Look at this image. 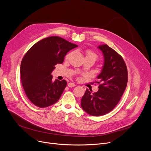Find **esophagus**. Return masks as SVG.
Here are the masks:
<instances>
[{
  "label": "esophagus",
  "instance_id": "34e87169",
  "mask_svg": "<svg viewBox=\"0 0 151 151\" xmlns=\"http://www.w3.org/2000/svg\"><path fill=\"white\" fill-rule=\"evenodd\" d=\"M68 86L69 87V88H73V87H75L76 86V84L73 83H69L68 84Z\"/></svg>",
  "mask_w": 151,
  "mask_h": 151
}]
</instances>
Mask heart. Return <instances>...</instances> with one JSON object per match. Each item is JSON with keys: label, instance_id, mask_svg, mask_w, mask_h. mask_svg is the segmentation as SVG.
<instances>
[{"label": "heart", "instance_id": "heart-1", "mask_svg": "<svg viewBox=\"0 0 151 151\" xmlns=\"http://www.w3.org/2000/svg\"><path fill=\"white\" fill-rule=\"evenodd\" d=\"M87 56H91V57H92L93 58H94L95 59V60H96V59H97V55L95 54V53H93V52H91V51H89L88 52V54H87ZM67 57H68V55H67Z\"/></svg>", "mask_w": 151, "mask_h": 151}]
</instances>
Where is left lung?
Instances as JSON below:
<instances>
[{"label":"left lung","instance_id":"1","mask_svg":"<svg viewBox=\"0 0 151 151\" xmlns=\"http://www.w3.org/2000/svg\"><path fill=\"white\" fill-rule=\"evenodd\" d=\"M104 58L101 73L97 76L100 83L99 91L92 93L87 89L81 99L84 111L93 116L106 114L120 101L128 81L127 68L121 55L107 45H99Z\"/></svg>","mask_w":151,"mask_h":151}]
</instances>
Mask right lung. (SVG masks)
<instances>
[{"instance_id":"1","label":"right lung","mask_w":151,"mask_h":151,"mask_svg":"<svg viewBox=\"0 0 151 151\" xmlns=\"http://www.w3.org/2000/svg\"><path fill=\"white\" fill-rule=\"evenodd\" d=\"M78 45L59 37H49L32 46L21 63V83L29 100L40 108L56 103L67 86L65 80L53 81L51 75L58 63Z\"/></svg>"}]
</instances>
